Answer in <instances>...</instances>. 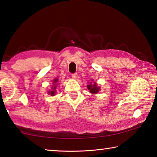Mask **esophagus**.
Masks as SVG:
<instances>
[{
  "instance_id": "34e87169",
  "label": "esophagus",
  "mask_w": 157,
  "mask_h": 157,
  "mask_svg": "<svg viewBox=\"0 0 157 157\" xmlns=\"http://www.w3.org/2000/svg\"><path fill=\"white\" fill-rule=\"evenodd\" d=\"M71 76H72V78L73 79H75V78H77V77H78V74H77L76 73H73L72 75H71Z\"/></svg>"
}]
</instances>
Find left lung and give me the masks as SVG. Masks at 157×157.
Returning <instances> with one entry per match:
<instances>
[{"label": "left lung", "mask_w": 157, "mask_h": 157, "mask_svg": "<svg viewBox=\"0 0 157 157\" xmlns=\"http://www.w3.org/2000/svg\"><path fill=\"white\" fill-rule=\"evenodd\" d=\"M88 89L90 90V92L93 94H96L97 93L99 92V88L97 87V84L95 82H94V84H92V82H90V84L87 86Z\"/></svg>", "instance_id": "left-lung-1"}]
</instances>
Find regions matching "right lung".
I'll return each instance as SVG.
<instances>
[{
  "mask_svg": "<svg viewBox=\"0 0 157 157\" xmlns=\"http://www.w3.org/2000/svg\"><path fill=\"white\" fill-rule=\"evenodd\" d=\"M58 79H55L53 80V87H52V88H53V90H50L49 92V95H51V96H53L54 95H55V93H56V84L58 83Z\"/></svg>",
  "mask_w": 157,
  "mask_h": 157,
  "instance_id": "right-lung-1",
  "label": "right lung"
}]
</instances>
